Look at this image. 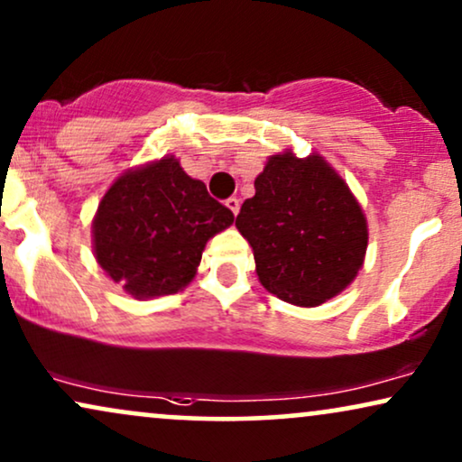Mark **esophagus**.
I'll list each match as a JSON object with an SVG mask.
<instances>
[{"instance_id": "1", "label": "esophagus", "mask_w": 462, "mask_h": 462, "mask_svg": "<svg viewBox=\"0 0 462 462\" xmlns=\"http://www.w3.org/2000/svg\"><path fill=\"white\" fill-rule=\"evenodd\" d=\"M226 207L230 208V211L235 213V215H238V208H241V200H238V198H235V196L227 198V200H226Z\"/></svg>"}]
</instances>
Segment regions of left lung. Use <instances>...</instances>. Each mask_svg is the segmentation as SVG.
I'll return each mask as SVG.
<instances>
[{"label": "left lung", "mask_w": 462, "mask_h": 462, "mask_svg": "<svg viewBox=\"0 0 462 462\" xmlns=\"http://www.w3.org/2000/svg\"><path fill=\"white\" fill-rule=\"evenodd\" d=\"M243 202L238 232L271 294L299 307L346 290L365 262L366 219L343 179L319 155H273Z\"/></svg>", "instance_id": "8db88e82"}]
</instances>
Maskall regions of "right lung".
<instances>
[{
    "mask_svg": "<svg viewBox=\"0 0 462 462\" xmlns=\"http://www.w3.org/2000/svg\"><path fill=\"white\" fill-rule=\"evenodd\" d=\"M232 221L202 180L163 157L115 180L93 219V249L132 296H166L194 279L204 245Z\"/></svg>",
    "mask_w": 462,
    "mask_h": 462,
    "instance_id": "right-lung-1",
    "label": "right lung"
}]
</instances>
